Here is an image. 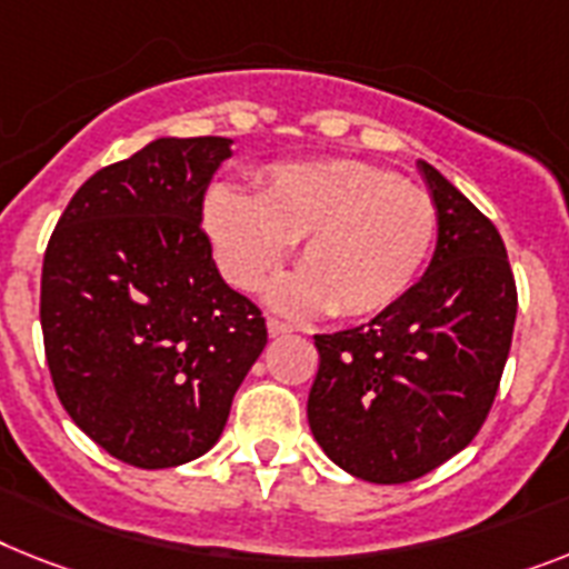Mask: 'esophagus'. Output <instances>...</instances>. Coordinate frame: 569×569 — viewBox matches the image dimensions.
<instances>
[{
    "instance_id": "obj_1",
    "label": "esophagus",
    "mask_w": 569,
    "mask_h": 569,
    "mask_svg": "<svg viewBox=\"0 0 569 569\" xmlns=\"http://www.w3.org/2000/svg\"><path fill=\"white\" fill-rule=\"evenodd\" d=\"M267 331H270V337H281V335H290V331H293V326L281 322L279 317H267Z\"/></svg>"
}]
</instances>
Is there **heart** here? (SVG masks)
<instances>
[{
	"mask_svg": "<svg viewBox=\"0 0 569 569\" xmlns=\"http://www.w3.org/2000/svg\"><path fill=\"white\" fill-rule=\"evenodd\" d=\"M206 232L220 270L256 290L299 241L302 273L276 302L296 313L328 308L372 317L396 305L430 258L439 211L430 194L358 159L288 162L258 177L256 197L218 186L206 197Z\"/></svg>",
	"mask_w": 569,
	"mask_h": 569,
	"instance_id": "b5f03b06",
	"label": "heart"
}]
</instances>
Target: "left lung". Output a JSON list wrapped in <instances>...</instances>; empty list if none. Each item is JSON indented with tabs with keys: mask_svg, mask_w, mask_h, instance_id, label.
<instances>
[{
	"mask_svg": "<svg viewBox=\"0 0 569 569\" xmlns=\"http://www.w3.org/2000/svg\"><path fill=\"white\" fill-rule=\"evenodd\" d=\"M439 211L427 273L363 326L313 335L319 369L308 425L360 480H419L471 445L491 412L518 317L497 227L421 162Z\"/></svg>",
	"mask_w": 569,
	"mask_h": 569,
	"instance_id": "8db88e82",
	"label": "left lung"
}]
</instances>
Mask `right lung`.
Listing matches in <instances>:
<instances>
[{"label":"right lung","instance_id":"1","mask_svg":"<svg viewBox=\"0 0 569 569\" xmlns=\"http://www.w3.org/2000/svg\"><path fill=\"white\" fill-rule=\"evenodd\" d=\"M220 136L157 139L92 173L51 232L40 326L69 419L133 468L203 457L267 346L252 299L220 279L203 194Z\"/></svg>","mask_w":569,"mask_h":569}]
</instances>
